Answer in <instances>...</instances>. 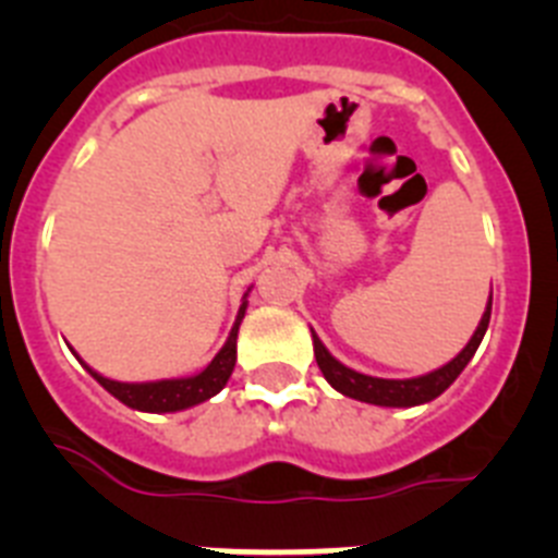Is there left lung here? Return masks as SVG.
<instances>
[{
    "label": "left lung",
    "instance_id": "obj_1",
    "mask_svg": "<svg viewBox=\"0 0 558 558\" xmlns=\"http://www.w3.org/2000/svg\"><path fill=\"white\" fill-rule=\"evenodd\" d=\"M489 318H492V299L489 304H486V313H483L475 335H472L470 343L461 349V354L452 357L447 366L425 374V377L383 379V377H368V374L352 372V368H347L343 363H338V360L327 352V347H324L322 340H318V335L313 332L315 360H318V368L324 372L329 386H332L335 391L343 393V397H352V399H360V402H372V405H383V408H413V405H422V402H430V399H436L438 393H445L447 388L456 383L458 374L466 368L472 354H475L477 347H481L486 327H489Z\"/></svg>",
    "mask_w": 558,
    "mask_h": 558
}]
</instances>
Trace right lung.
<instances>
[{
  "mask_svg": "<svg viewBox=\"0 0 558 558\" xmlns=\"http://www.w3.org/2000/svg\"><path fill=\"white\" fill-rule=\"evenodd\" d=\"M245 315V302L236 313V322L231 327L229 340H226V347L215 354L209 366L204 368L195 377H181V379H159V383H117V379H108L102 374L92 372L88 374L106 388L108 393L120 399L122 405L136 408V411H147V413H170V411H184V408L198 405L204 399L215 397L220 388L229 383L231 372H234V360H236V329H240V322H243Z\"/></svg>",
  "mask_w": 558,
  "mask_h": 558,
  "instance_id": "right-lung-1",
  "label": "right lung"
}]
</instances>
